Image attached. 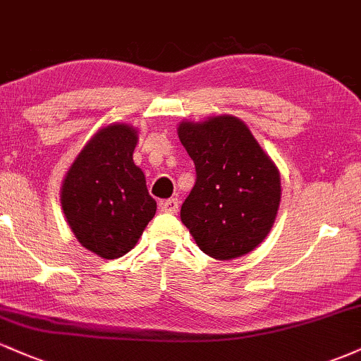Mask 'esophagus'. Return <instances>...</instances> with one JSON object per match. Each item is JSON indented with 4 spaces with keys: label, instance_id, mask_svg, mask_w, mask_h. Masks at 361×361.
<instances>
[{
    "label": "esophagus",
    "instance_id": "34e87169",
    "mask_svg": "<svg viewBox=\"0 0 361 361\" xmlns=\"http://www.w3.org/2000/svg\"><path fill=\"white\" fill-rule=\"evenodd\" d=\"M159 207H161V210H163V212L176 214L178 207H180V202H178V198H168V200H161Z\"/></svg>",
    "mask_w": 361,
    "mask_h": 361
}]
</instances>
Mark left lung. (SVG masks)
<instances>
[{
    "instance_id": "1",
    "label": "left lung",
    "mask_w": 361,
    "mask_h": 361,
    "mask_svg": "<svg viewBox=\"0 0 361 361\" xmlns=\"http://www.w3.org/2000/svg\"><path fill=\"white\" fill-rule=\"evenodd\" d=\"M178 137L197 181L181 205V222L215 259H234L263 243L280 207V173L243 120L215 115L181 122Z\"/></svg>"
}]
</instances>
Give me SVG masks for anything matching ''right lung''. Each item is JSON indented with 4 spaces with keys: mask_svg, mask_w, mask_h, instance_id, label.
<instances>
[{
    "mask_svg": "<svg viewBox=\"0 0 361 361\" xmlns=\"http://www.w3.org/2000/svg\"><path fill=\"white\" fill-rule=\"evenodd\" d=\"M135 146L134 127L110 123L86 142L62 181L66 221L81 246L100 258L130 251L156 214L146 176L132 159Z\"/></svg>",
    "mask_w": 361,
    "mask_h": 361,
    "instance_id": "right-lung-1",
    "label": "right lung"
}]
</instances>
